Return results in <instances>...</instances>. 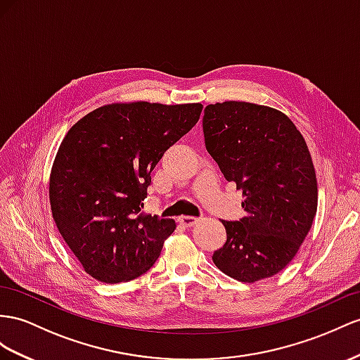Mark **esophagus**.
<instances>
[{"label": "esophagus", "mask_w": 360, "mask_h": 360, "mask_svg": "<svg viewBox=\"0 0 360 360\" xmlns=\"http://www.w3.org/2000/svg\"><path fill=\"white\" fill-rule=\"evenodd\" d=\"M178 220H179L181 225L187 226V228H190V226L198 224V219H196V217H191V216H181Z\"/></svg>", "instance_id": "1"}]
</instances>
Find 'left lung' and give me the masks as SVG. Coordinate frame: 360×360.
Segmentation results:
<instances>
[{
    "label": "left lung",
    "mask_w": 360,
    "mask_h": 360,
    "mask_svg": "<svg viewBox=\"0 0 360 360\" xmlns=\"http://www.w3.org/2000/svg\"><path fill=\"white\" fill-rule=\"evenodd\" d=\"M205 147L224 176L243 190L246 216L222 224L217 268L242 283L278 274L297 255L318 208V182L301 132L281 110L248 101L208 105Z\"/></svg>",
    "instance_id": "obj_1"
}]
</instances>
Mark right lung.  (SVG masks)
<instances>
[{
    "label": "right lung",
    "mask_w": 360,
    "mask_h": 360,
    "mask_svg": "<svg viewBox=\"0 0 360 360\" xmlns=\"http://www.w3.org/2000/svg\"><path fill=\"white\" fill-rule=\"evenodd\" d=\"M202 108L105 105L80 118L62 140L50 173L51 214L92 278L131 281L160 257L176 224L141 211L150 173L198 123Z\"/></svg>",
    "instance_id": "obj_1"
}]
</instances>
